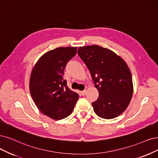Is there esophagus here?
Masks as SVG:
<instances>
[{"mask_svg": "<svg viewBox=\"0 0 158 158\" xmlns=\"http://www.w3.org/2000/svg\"><path fill=\"white\" fill-rule=\"evenodd\" d=\"M81 96H85V94H86V90H83V91H81Z\"/></svg>", "mask_w": 158, "mask_h": 158, "instance_id": "1", "label": "esophagus"}]
</instances>
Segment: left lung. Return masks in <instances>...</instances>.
Returning a JSON list of instances; mask_svg holds the SVG:
<instances>
[{
  "mask_svg": "<svg viewBox=\"0 0 158 158\" xmlns=\"http://www.w3.org/2000/svg\"><path fill=\"white\" fill-rule=\"evenodd\" d=\"M77 52L99 92L98 99L92 103L94 112L105 119L117 117L129 106L133 92L126 63L113 51L96 45L80 47Z\"/></svg>",
  "mask_w": 158,
  "mask_h": 158,
  "instance_id": "1",
  "label": "left lung"
}]
</instances>
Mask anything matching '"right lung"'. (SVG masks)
Segmentation results:
<instances>
[{"mask_svg":"<svg viewBox=\"0 0 158 158\" xmlns=\"http://www.w3.org/2000/svg\"><path fill=\"white\" fill-rule=\"evenodd\" d=\"M75 47L58 48L45 52L31 74V95L39 110L54 120L67 117L73 111L79 95L63 79L68 62L77 53Z\"/></svg>","mask_w":158,"mask_h":158,"instance_id":"1","label":"right lung"}]
</instances>
